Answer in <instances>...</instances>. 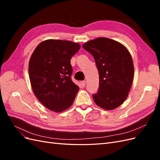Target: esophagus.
Masks as SVG:
<instances>
[{
	"label": "esophagus",
	"mask_w": 160,
	"mask_h": 160,
	"mask_svg": "<svg viewBox=\"0 0 160 160\" xmlns=\"http://www.w3.org/2000/svg\"><path fill=\"white\" fill-rule=\"evenodd\" d=\"M80 83H81V85L82 87H85V85H86V81H81Z\"/></svg>",
	"instance_id": "esophagus-1"
}]
</instances>
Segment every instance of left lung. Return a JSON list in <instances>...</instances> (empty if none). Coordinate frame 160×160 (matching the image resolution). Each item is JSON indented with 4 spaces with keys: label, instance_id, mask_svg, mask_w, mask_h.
<instances>
[{
    "label": "left lung",
    "instance_id": "1",
    "mask_svg": "<svg viewBox=\"0 0 160 160\" xmlns=\"http://www.w3.org/2000/svg\"><path fill=\"white\" fill-rule=\"evenodd\" d=\"M83 48L93 55L99 72V90L93 95L95 103L106 110L118 108L127 99L133 79L129 51L122 43L105 37L89 41Z\"/></svg>",
    "mask_w": 160,
    "mask_h": 160
}]
</instances>
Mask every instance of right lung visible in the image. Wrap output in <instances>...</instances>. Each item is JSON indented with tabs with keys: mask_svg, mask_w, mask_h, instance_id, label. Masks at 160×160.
Wrapping results in <instances>:
<instances>
[{
	"mask_svg": "<svg viewBox=\"0 0 160 160\" xmlns=\"http://www.w3.org/2000/svg\"><path fill=\"white\" fill-rule=\"evenodd\" d=\"M80 48L77 42L48 39L32 52L28 75L33 93L51 111L62 112L73 103L79 88L71 80L70 60Z\"/></svg>",
	"mask_w": 160,
	"mask_h": 160,
	"instance_id": "1",
	"label": "right lung"
}]
</instances>
